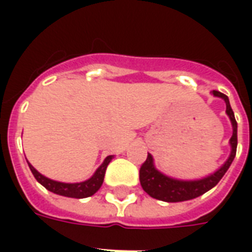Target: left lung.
<instances>
[{
    "instance_id": "left-lung-1",
    "label": "left lung",
    "mask_w": 252,
    "mask_h": 252,
    "mask_svg": "<svg viewBox=\"0 0 252 252\" xmlns=\"http://www.w3.org/2000/svg\"><path fill=\"white\" fill-rule=\"evenodd\" d=\"M213 95L221 97L225 101V105H227L225 112L229 116L231 123H232L233 133L231 140H229L232 150H231L229 158L220 169L217 170L216 173H213L204 180L178 181L169 178L162 173H159L158 170L154 167L153 157L148 154L147 159L144 160V163L142 164L140 171H139V180H140V185H142L143 190L148 195H151L153 198L166 201V202H181V201L193 200L195 197L206 193L208 190H211L213 186H216L219 181L222 178V175L225 174L227 170L229 169V166H231L233 158L236 155V147H238V123L235 120V115H233V110L229 105V99H228L227 95L217 92V90H213Z\"/></svg>"
}]
</instances>
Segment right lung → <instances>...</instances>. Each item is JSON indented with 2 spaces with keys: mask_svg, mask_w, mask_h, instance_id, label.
Instances as JSON below:
<instances>
[{
  "mask_svg": "<svg viewBox=\"0 0 252 252\" xmlns=\"http://www.w3.org/2000/svg\"><path fill=\"white\" fill-rule=\"evenodd\" d=\"M110 159H112V155L106 157L104 163L101 164L98 169H97V171L94 173L93 177L89 178L88 181L79 182V184H63V182L52 181L50 178L44 177V175H41L37 170H35V167L31 163H28V166H30L31 171H32V174L36 178V181L44 186L47 190H50V191L55 193V194L71 197V198H86V197L93 195L101 188L102 182H104L105 171H106V167L109 164Z\"/></svg>",
  "mask_w": 252,
  "mask_h": 252,
  "instance_id": "1",
  "label": "right lung"
}]
</instances>
